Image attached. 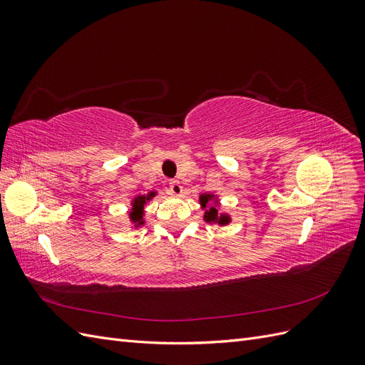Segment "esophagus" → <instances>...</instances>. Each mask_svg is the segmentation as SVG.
Wrapping results in <instances>:
<instances>
[{"label":"esophagus","instance_id":"esophagus-1","mask_svg":"<svg viewBox=\"0 0 365 365\" xmlns=\"http://www.w3.org/2000/svg\"><path fill=\"white\" fill-rule=\"evenodd\" d=\"M169 189H170V192L173 193V195H176V196H180L181 193H182V185H181V182L180 181H170V184H169Z\"/></svg>","mask_w":365,"mask_h":365}]
</instances>
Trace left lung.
Wrapping results in <instances>:
<instances>
[{
	"mask_svg": "<svg viewBox=\"0 0 365 365\" xmlns=\"http://www.w3.org/2000/svg\"><path fill=\"white\" fill-rule=\"evenodd\" d=\"M200 204L204 212V220L207 224H217V225H227L231 222V217L227 213H220L217 208V197L213 193H202L200 196Z\"/></svg>",
	"mask_w": 365,
	"mask_h": 365,
	"instance_id": "obj_1",
	"label": "left lung"
}]
</instances>
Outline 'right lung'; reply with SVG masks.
Wrapping results in <instances>:
<instances>
[{
  "label": "right lung",
  "instance_id": "add662e5",
  "mask_svg": "<svg viewBox=\"0 0 365 365\" xmlns=\"http://www.w3.org/2000/svg\"><path fill=\"white\" fill-rule=\"evenodd\" d=\"M155 195L157 192H149L148 195H137L134 200H132L129 219L134 228H140L141 225H145V207Z\"/></svg>",
  "mask_w": 365,
  "mask_h": 365
}]
</instances>
